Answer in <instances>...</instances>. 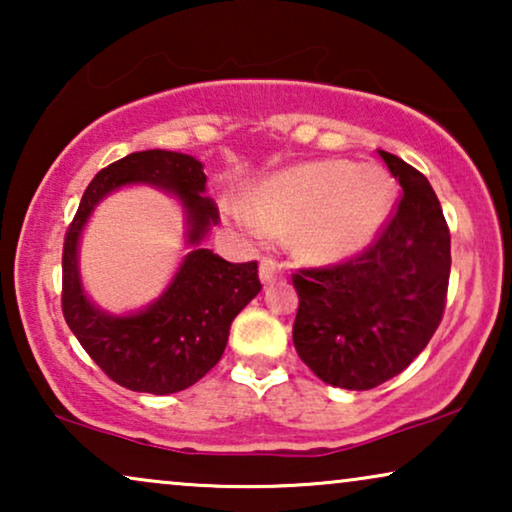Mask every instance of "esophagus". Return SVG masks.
I'll return each instance as SVG.
<instances>
[{
    "label": "esophagus",
    "mask_w": 512,
    "mask_h": 512,
    "mask_svg": "<svg viewBox=\"0 0 512 512\" xmlns=\"http://www.w3.org/2000/svg\"><path fill=\"white\" fill-rule=\"evenodd\" d=\"M282 275H284L282 263L272 261V258H263V261H261V268H258V277H261V282H263V284H272V282H277V279L282 277Z\"/></svg>",
    "instance_id": "1"
}]
</instances>
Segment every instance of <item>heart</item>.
<instances>
[{"mask_svg":"<svg viewBox=\"0 0 512 512\" xmlns=\"http://www.w3.org/2000/svg\"><path fill=\"white\" fill-rule=\"evenodd\" d=\"M394 207V181L377 165L319 160L289 167L258 184L251 207L228 212L251 235L296 230L298 249L314 261H338L366 247Z\"/></svg>","mask_w":512,"mask_h":512,"instance_id":"obj_1","label":"heart"}]
</instances>
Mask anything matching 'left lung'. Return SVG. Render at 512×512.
Here are the masks:
<instances>
[{
	"instance_id": "obj_1",
	"label": "left lung",
	"mask_w": 512,
	"mask_h": 512,
	"mask_svg": "<svg viewBox=\"0 0 512 512\" xmlns=\"http://www.w3.org/2000/svg\"><path fill=\"white\" fill-rule=\"evenodd\" d=\"M403 188L377 242L352 261L293 275V345L319 380L366 391L403 373L443 319L450 230L429 179L380 151Z\"/></svg>"
}]
</instances>
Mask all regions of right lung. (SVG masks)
<instances>
[{
    "label": "right lung",
    "instance_id": "right-lung-1",
    "mask_svg": "<svg viewBox=\"0 0 512 512\" xmlns=\"http://www.w3.org/2000/svg\"><path fill=\"white\" fill-rule=\"evenodd\" d=\"M153 185L185 209L192 249L161 296L142 311L111 315L87 298L78 244L94 207L123 185ZM198 158L177 151H137L95 174L62 251V314L76 340L111 380L144 394H177L205 377L226 349L230 324L261 291L258 263H228L202 247L219 209L209 200Z\"/></svg>",
    "mask_w": 512,
    "mask_h": 512
}]
</instances>
